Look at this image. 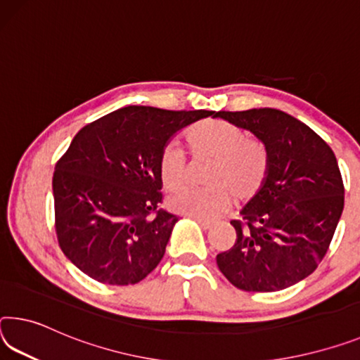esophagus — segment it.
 Returning a JSON list of instances; mask_svg holds the SVG:
<instances>
[{"label": "esophagus", "instance_id": "1", "mask_svg": "<svg viewBox=\"0 0 360 360\" xmlns=\"http://www.w3.org/2000/svg\"><path fill=\"white\" fill-rule=\"evenodd\" d=\"M193 221H197L198 224H200L203 229H210V227H213V221L210 219H205V218H197V216H192Z\"/></svg>", "mask_w": 360, "mask_h": 360}]
</instances>
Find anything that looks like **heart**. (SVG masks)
<instances>
[{"instance_id":"heart-1","label":"heart","mask_w":360,"mask_h":360,"mask_svg":"<svg viewBox=\"0 0 360 360\" xmlns=\"http://www.w3.org/2000/svg\"><path fill=\"white\" fill-rule=\"evenodd\" d=\"M191 152L197 158L211 160L207 189L186 187L169 197L168 207L179 214L211 218L236 200H248L264 184L267 155L262 146L247 139L243 131L224 120H205L186 134ZM158 173L163 186L174 191L187 173L186 155L179 146L168 144L160 153Z\"/></svg>"}]
</instances>
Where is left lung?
I'll list each match as a JSON object with an SVG mask.
<instances>
[{
    "label": "left lung",
    "instance_id": "8db88e82",
    "mask_svg": "<svg viewBox=\"0 0 360 360\" xmlns=\"http://www.w3.org/2000/svg\"><path fill=\"white\" fill-rule=\"evenodd\" d=\"M262 142L267 174L231 224V250L216 256L219 271L245 292H277L316 271L345 207L333 150L307 124L276 108L216 112Z\"/></svg>",
    "mask_w": 360,
    "mask_h": 360
}]
</instances>
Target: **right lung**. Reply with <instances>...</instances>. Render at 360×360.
I'll return each instance as SVG.
<instances>
[{
	"label": "right lung",
	"mask_w": 360,
	"mask_h": 360,
	"mask_svg": "<svg viewBox=\"0 0 360 360\" xmlns=\"http://www.w3.org/2000/svg\"><path fill=\"white\" fill-rule=\"evenodd\" d=\"M214 113L128 105L78 131L56 165L53 195L57 240L79 271L131 285L155 269L178 222L158 210L160 153L176 133Z\"/></svg>",
	"instance_id": "right-lung-1"
}]
</instances>
